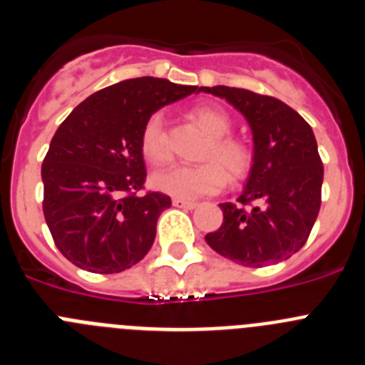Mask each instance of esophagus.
Listing matches in <instances>:
<instances>
[{"label":"esophagus","mask_w":365,"mask_h":365,"mask_svg":"<svg viewBox=\"0 0 365 365\" xmlns=\"http://www.w3.org/2000/svg\"><path fill=\"white\" fill-rule=\"evenodd\" d=\"M172 202H173V206H177V208H185V210H192V208H195V206H197V202L186 201V199H180V197H175Z\"/></svg>","instance_id":"esophagus-1"}]
</instances>
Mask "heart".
<instances>
[{
	"label": "heart",
	"mask_w": 365,
	"mask_h": 365,
	"mask_svg": "<svg viewBox=\"0 0 365 365\" xmlns=\"http://www.w3.org/2000/svg\"><path fill=\"white\" fill-rule=\"evenodd\" d=\"M192 117L197 120L210 143L202 151L201 164H175L151 175L155 190L180 199H197L219 192L227 186L228 169L232 177L241 179L250 172L252 151L243 140L230 137L232 120L222 109L214 106H199L192 109ZM140 151L151 164H163L170 159L166 122L163 113H153L146 118L140 131Z\"/></svg>",
	"instance_id": "obj_1"
}]
</instances>
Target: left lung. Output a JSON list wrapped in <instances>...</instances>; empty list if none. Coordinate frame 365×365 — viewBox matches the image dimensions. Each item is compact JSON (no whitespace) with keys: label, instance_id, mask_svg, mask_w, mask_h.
I'll return each instance as SVG.
<instances>
[{"label":"left lung","instance_id":"8db88e82","mask_svg":"<svg viewBox=\"0 0 365 365\" xmlns=\"http://www.w3.org/2000/svg\"><path fill=\"white\" fill-rule=\"evenodd\" d=\"M250 124L254 159L247 186L234 202H221L222 225L206 234L215 252L243 267L289 259L305 245L322 205V164L311 125L274 96L215 86Z\"/></svg>","mask_w":365,"mask_h":365}]
</instances>
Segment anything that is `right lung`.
I'll return each instance as SVG.
<instances>
[{
  "label": "right lung",
  "instance_id": "1",
  "mask_svg": "<svg viewBox=\"0 0 365 365\" xmlns=\"http://www.w3.org/2000/svg\"><path fill=\"white\" fill-rule=\"evenodd\" d=\"M197 86L143 76L87 96L60 124L43 164V215L58 250L83 270L115 274L143 259L172 199L146 192L140 131Z\"/></svg>",
  "mask_w": 365,
  "mask_h": 365
}]
</instances>
